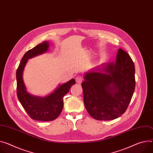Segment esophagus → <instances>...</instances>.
<instances>
[{
    "mask_svg": "<svg viewBox=\"0 0 153 153\" xmlns=\"http://www.w3.org/2000/svg\"><path fill=\"white\" fill-rule=\"evenodd\" d=\"M76 83H77V84H81L82 82L83 81V79L80 76H77L76 78Z\"/></svg>",
    "mask_w": 153,
    "mask_h": 153,
    "instance_id": "34e87169",
    "label": "esophagus"
}]
</instances>
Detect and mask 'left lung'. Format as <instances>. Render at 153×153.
<instances>
[{
    "label": "left lung",
    "instance_id": "8db88e82",
    "mask_svg": "<svg viewBox=\"0 0 153 153\" xmlns=\"http://www.w3.org/2000/svg\"><path fill=\"white\" fill-rule=\"evenodd\" d=\"M84 79V102L91 117L107 121L125 112L135 86V66L128 53L120 48L115 62L90 69Z\"/></svg>",
    "mask_w": 153,
    "mask_h": 153
}]
</instances>
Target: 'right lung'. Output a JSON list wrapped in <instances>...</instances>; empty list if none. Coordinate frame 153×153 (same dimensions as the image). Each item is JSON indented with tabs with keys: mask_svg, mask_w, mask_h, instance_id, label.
Segmentation results:
<instances>
[{
	"mask_svg": "<svg viewBox=\"0 0 153 153\" xmlns=\"http://www.w3.org/2000/svg\"><path fill=\"white\" fill-rule=\"evenodd\" d=\"M49 48V42L46 41L27 51L16 71L17 96L19 102L31 118L42 121H53L59 116L63 107L64 96L76 84L74 79H72L59 85L52 93L44 97L34 96L27 91L23 80L25 65L29 59L46 52Z\"/></svg>",
	"mask_w": 153,
	"mask_h": 153,
	"instance_id": "obj_1",
	"label": "right lung"
}]
</instances>
